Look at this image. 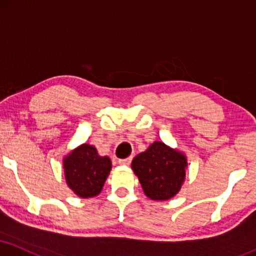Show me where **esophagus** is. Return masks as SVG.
<instances>
[{"instance_id": "obj_1", "label": "esophagus", "mask_w": 256, "mask_h": 256, "mask_svg": "<svg viewBox=\"0 0 256 256\" xmlns=\"http://www.w3.org/2000/svg\"><path fill=\"white\" fill-rule=\"evenodd\" d=\"M132 159H133L132 156L126 158V159H120L118 164H120V165H122V166H129V165H130V162H132Z\"/></svg>"}]
</instances>
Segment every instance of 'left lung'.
<instances>
[{
	"instance_id": "left-lung-1",
	"label": "left lung",
	"mask_w": 256,
	"mask_h": 256,
	"mask_svg": "<svg viewBox=\"0 0 256 256\" xmlns=\"http://www.w3.org/2000/svg\"><path fill=\"white\" fill-rule=\"evenodd\" d=\"M144 194L152 200H168L180 191L185 182L188 158L184 152L162 141H154L132 162Z\"/></svg>"
}]
</instances>
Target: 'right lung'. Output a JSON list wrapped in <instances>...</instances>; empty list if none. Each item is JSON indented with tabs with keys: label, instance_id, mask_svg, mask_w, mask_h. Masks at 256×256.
Segmentation results:
<instances>
[{
	"label": "right lung",
	"instance_id": "add662e5",
	"mask_svg": "<svg viewBox=\"0 0 256 256\" xmlns=\"http://www.w3.org/2000/svg\"><path fill=\"white\" fill-rule=\"evenodd\" d=\"M65 180L68 188L80 198L96 197L112 171V160L102 156L96 147L82 144L62 159Z\"/></svg>",
	"mask_w": 256,
	"mask_h": 256
}]
</instances>
